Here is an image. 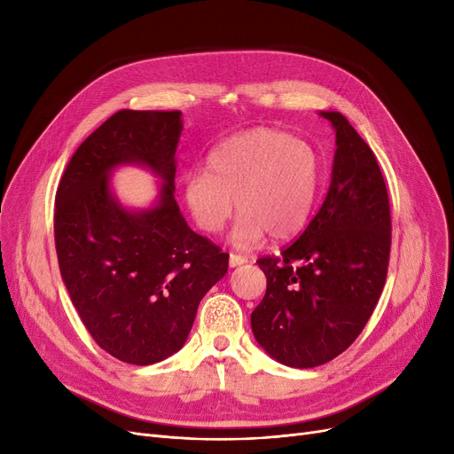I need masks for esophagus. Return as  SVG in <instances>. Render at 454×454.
Listing matches in <instances>:
<instances>
[{
  "instance_id": "esophagus-1",
  "label": "esophagus",
  "mask_w": 454,
  "mask_h": 454,
  "mask_svg": "<svg viewBox=\"0 0 454 454\" xmlns=\"http://www.w3.org/2000/svg\"><path fill=\"white\" fill-rule=\"evenodd\" d=\"M228 263H230V267L233 269V267H241V265L248 263V259H247L245 255H239V254H230Z\"/></svg>"
}]
</instances>
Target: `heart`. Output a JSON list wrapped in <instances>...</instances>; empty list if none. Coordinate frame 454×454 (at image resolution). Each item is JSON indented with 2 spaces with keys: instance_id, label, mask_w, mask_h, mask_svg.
I'll return each mask as SVG.
<instances>
[{
  "instance_id": "b5f03b06",
  "label": "heart",
  "mask_w": 454,
  "mask_h": 454,
  "mask_svg": "<svg viewBox=\"0 0 454 454\" xmlns=\"http://www.w3.org/2000/svg\"><path fill=\"white\" fill-rule=\"evenodd\" d=\"M320 182V158L309 143L281 130L254 129L215 147L207 173L184 178V199L206 233H219L237 207L241 215L231 243L254 248L267 233L274 241L298 235L311 217Z\"/></svg>"
}]
</instances>
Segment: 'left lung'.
<instances>
[{
    "mask_svg": "<svg viewBox=\"0 0 454 454\" xmlns=\"http://www.w3.org/2000/svg\"><path fill=\"white\" fill-rule=\"evenodd\" d=\"M337 136L318 213L281 255L257 259L267 293L250 317L257 344L293 368L335 359L361 335L383 293L392 243L385 178L340 112H320Z\"/></svg>",
    "mask_w": 454,
    "mask_h": 454,
    "instance_id": "1",
    "label": "left lung"
}]
</instances>
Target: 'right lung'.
Returning a JSON list of instances; mask_svg holds the SVG:
<instances>
[{
	"label": "right lung",
	"mask_w": 454,
	"mask_h": 454,
	"mask_svg": "<svg viewBox=\"0 0 454 454\" xmlns=\"http://www.w3.org/2000/svg\"><path fill=\"white\" fill-rule=\"evenodd\" d=\"M182 112L119 110L71 156L55 199V247L66 289L91 339L115 359L147 366L176 353L228 254L195 233L175 199ZM161 180L153 208L111 193L119 164Z\"/></svg>",
	"instance_id": "add662e5"
}]
</instances>
